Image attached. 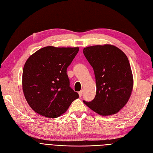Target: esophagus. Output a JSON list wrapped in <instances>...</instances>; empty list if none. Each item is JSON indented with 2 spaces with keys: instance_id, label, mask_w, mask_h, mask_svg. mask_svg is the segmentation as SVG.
Instances as JSON below:
<instances>
[{
  "instance_id": "34e87169",
  "label": "esophagus",
  "mask_w": 153,
  "mask_h": 153,
  "mask_svg": "<svg viewBox=\"0 0 153 153\" xmlns=\"http://www.w3.org/2000/svg\"><path fill=\"white\" fill-rule=\"evenodd\" d=\"M83 92H84V91H83V90L80 91L79 92H78V94H79L80 97H81V96H82V94H83Z\"/></svg>"
}]
</instances>
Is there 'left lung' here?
Returning a JSON list of instances; mask_svg holds the SVG:
<instances>
[{"mask_svg": "<svg viewBox=\"0 0 153 153\" xmlns=\"http://www.w3.org/2000/svg\"><path fill=\"white\" fill-rule=\"evenodd\" d=\"M83 52L94 69L96 84L94 99L84 103L102 116L117 114L128 103L133 87L127 56L121 49L108 44L91 46Z\"/></svg>", "mask_w": 153, "mask_h": 153, "instance_id": "8db88e82", "label": "left lung"}]
</instances>
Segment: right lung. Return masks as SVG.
Instances as JSON below:
<instances>
[{"instance_id":"right-lung-1","label":"right lung","mask_w":153,"mask_h":153,"mask_svg":"<svg viewBox=\"0 0 153 153\" xmlns=\"http://www.w3.org/2000/svg\"><path fill=\"white\" fill-rule=\"evenodd\" d=\"M79 47L48 46L36 51L25 62L22 89L31 108L48 118L59 117L78 94L69 87L66 69Z\"/></svg>"}]
</instances>
